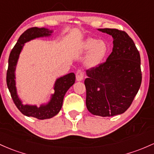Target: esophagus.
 I'll return each instance as SVG.
<instances>
[{
	"label": "esophagus",
	"instance_id": "34e87169",
	"mask_svg": "<svg viewBox=\"0 0 154 154\" xmlns=\"http://www.w3.org/2000/svg\"><path fill=\"white\" fill-rule=\"evenodd\" d=\"M76 81L77 82H81V81L83 80L84 79V72H82V70H78L76 71Z\"/></svg>",
	"mask_w": 154,
	"mask_h": 154
}]
</instances>
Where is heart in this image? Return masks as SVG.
Returning a JSON list of instances; mask_svg holds the SVG:
<instances>
[{"instance_id":"obj_1","label":"heart","mask_w":154,"mask_h":154,"mask_svg":"<svg viewBox=\"0 0 154 154\" xmlns=\"http://www.w3.org/2000/svg\"><path fill=\"white\" fill-rule=\"evenodd\" d=\"M108 45L103 40L87 38L81 44L82 52H90L86 64L88 67H96L103 60L108 53Z\"/></svg>"}]
</instances>
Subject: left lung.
Here are the masks:
<instances>
[{
  "mask_svg": "<svg viewBox=\"0 0 154 154\" xmlns=\"http://www.w3.org/2000/svg\"><path fill=\"white\" fill-rule=\"evenodd\" d=\"M98 31L113 37V49L104 63L86 71V105L94 115L115 116L129 108L138 92L142 82L140 55L125 31Z\"/></svg>",
  "mask_w": 154,
  "mask_h": 154,
  "instance_id": "1",
  "label": "left lung"
}]
</instances>
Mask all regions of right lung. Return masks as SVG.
I'll return each mask as SVG.
<instances>
[{"label":"right lung","mask_w":154,"mask_h":154,"mask_svg":"<svg viewBox=\"0 0 154 154\" xmlns=\"http://www.w3.org/2000/svg\"><path fill=\"white\" fill-rule=\"evenodd\" d=\"M52 33L53 30L46 28L37 27L30 28L23 33L11 51L6 73V84L8 89L10 92L13 101L18 109L26 116L35 117L39 120L51 118L59 113L62 109L64 95L71 86L75 83V74L70 72L57 79L54 86V93L51 95L50 100L47 103L42 104L40 106L38 107L36 105H25L20 99L16 88L15 70L19 56L23 48L25 43L36 38L50 37Z\"/></svg>","instance_id":"1"}]
</instances>
